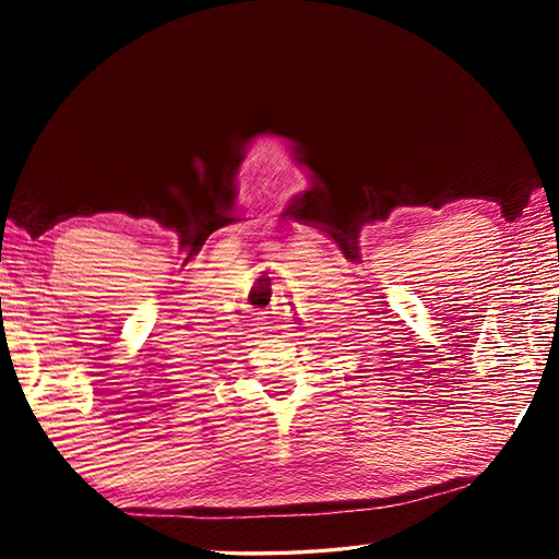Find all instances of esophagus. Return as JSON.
Returning a JSON list of instances; mask_svg holds the SVG:
<instances>
[{"label": "esophagus", "mask_w": 559, "mask_h": 559, "mask_svg": "<svg viewBox=\"0 0 559 559\" xmlns=\"http://www.w3.org/2000/svg\"><path fill=\"white\" fill-rule=\"evenodd\" d=\"M266 318H269V316H263V318H261V320H263V323H261L263 328H261V330H269V333H273V330H278L276 325H273V320H266Z\"/></svg>", "instance_id": "1"}]
</instances>
